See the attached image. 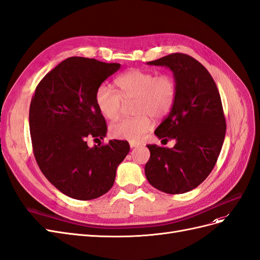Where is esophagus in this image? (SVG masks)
Returning a JSON list of instances; mask_svg holds the SVG:
<instances>
[{"instance_id":"1","label":"esophagus","mask_w":260,"mask_h":260,"mask_svg":"<svg viewBox=\"0 0 260 260\" xmlns=\"http://www.w3.org/2000/svg\"><path fill=\"white\" fill-rule=\"evenodd\" d=\"M139 144L138 143H136V142H129V146H131V148H135V147H137Z\"/></svg>"}]
</instances>
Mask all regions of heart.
I'll use <instances>...</instances> for the list:
<instances>
[{
	"label": "heart",
	"mask_w": 260,
	"mask_h": 260,
	"mask_svg": "<svg viewBox=\"0 0 260 260\" xmlns=\"http://www.w3.org/2000/svg\"><path fill=\"white\" fill-rule=\"evenodd\" d=\"M117 92L101 85L94 93V101L100 113L108 120L120 115L123 101H134L132 118H122L110 126V134L114 138L138 142L152 128V118L167 115L174 106L177 94L175 79L168 74L155 75L149 71L129 70L116 77Z\"/></svg>",
	"instance_id": "obj_1"
}]
</instances>
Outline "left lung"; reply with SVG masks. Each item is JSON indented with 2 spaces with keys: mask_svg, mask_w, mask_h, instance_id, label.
Segmentation results:
<instances>
[{
  "mask_svg": "<svg viewBox=\"0 0 260 260\" xmlns=\"http://www.w3.org/2000/svg\"><path fill=\"white\" fill-rule=\"evenodd\" d=\"M148 65L166 66L177 84L174 106L154 131L158 138L175 139L173 148L147 145L148 182L167 194L196 188L210 174L225 136V118L213 78L194 57L173 53Z\"/></svg>",
  "mask_w": 260,
  "mask_h": 260,
  "instance_id": "obj_1",
  "label": "left lung"
}]
</instances>
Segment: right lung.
Listing matches in <instances>:
<instances>
[{
	"mask_svg": "<svg viewBox=\"0 0 260 260\" xmlns=\"http://www.w3.org/2000/svg\"><path fill=\"white\" fill-rule=\"evenodd\" d=\"M121 68L81 56L58 64L37 86L29 127L37 163L64 195L90 200L113 186L116 169L129 152L125 140H110L107 123L94 101L97 88ZM90 138L101 143L90 148Z\"/></svg>",
	"mask_w": 260,
	"mask_h": 260,
	"instance_id": "right-lung-1",
	"label": "right lung"
}]
</instances>
